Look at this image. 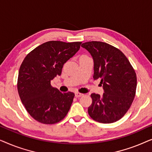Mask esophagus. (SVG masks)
I'll return each mask as SVG.
<instances>
[{
	"label": "esophagus",
	"mask_w": 152,
	"mask_h": 152,
	"mask_svg": "<svg viewBox=\"0 0 152 152\" xmlns=\"http://www.w3.org/2000/svg\"><path fill=\"white\" fill-rule=\"evenodd\" d=\"M83 95V94H82V93H75V97H82Z\"/></svg>",
	"instance_id": "obj_1"
}]
</instances>
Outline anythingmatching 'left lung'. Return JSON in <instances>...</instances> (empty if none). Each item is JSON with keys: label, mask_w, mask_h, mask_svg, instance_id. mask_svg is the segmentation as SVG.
I'll list each match as a JSON object with an SVG mask.
<instances>
[{"label": "left lung", "mask_w": 152, "mask_h": 152, "mask_svg": "<svg viewBox=\"0 0 152 152\" xmlns=\"http://www.w3.org/2000/svg\"><path fill=\"white\" fill-rule=\"evenodd\" d=\"M94 61V80L100 79L104 93H92L90 117L100 123H113L123 117L136 95V72L126 56L113 45L101 41L82 44Z\"/></svg>", "instance_id": "1"}]
</instances>
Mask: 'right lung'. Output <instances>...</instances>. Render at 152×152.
I'll return each mask as SVG.
<instances>
[{"mask_svg":"<svg viewBox=\"0 0 152 152\" xmlns=\"http://www.w3.org/2000/svg\"><path fill=\"white\" fill-rule=\"evenodd\" d=\"M81 43L48 41L29 53L23 61L17 81L18 95L26 111L37 121L53 124L67 115L75 94L61 93L50 82L61 75L64 64L75 55Z\"/></svg>","mask_w":152,"mask_h":152,"instance_id":"add662e5","label":"right lung"}]
</instances>
